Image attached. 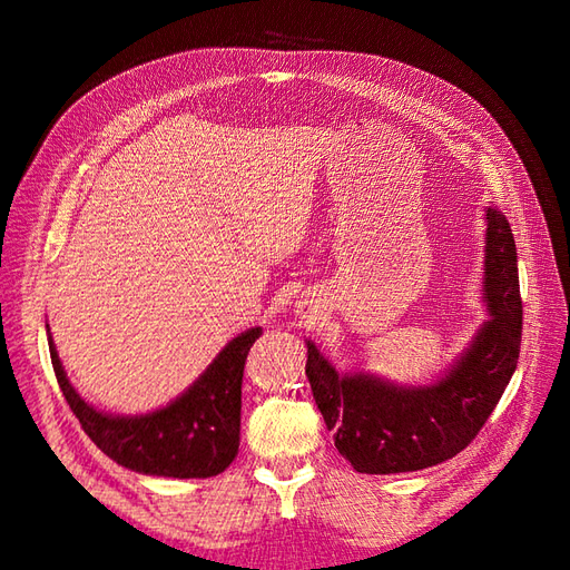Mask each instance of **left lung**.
Listing matches in <instances>:
<instances>
[{
  "label": "left lung",
  "instance_id": "1",
  "mask_svg": "<svg viewBox=\"0 0 570 570\" xmlns=\"http://www.w3.org/2000/svg\"><path fill=\"white\" fill-rule=\"evenodd\" d=\"M485 298L492 318L458 365L431 386L343 377L308 343L306 377L337 453L357 472L392 475L451 460L485 426L517 370L522 345L517 247L507 217L488 210Z\"/></svg>",
  "mask_w": 570,
  "mask_h": 570
}]
</instances>
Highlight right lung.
<instances>
[{
    "label": "right lung",
    "mask_w": 570,
    "mask_h": 570,
    "mask_svg": "<svg viewBox=\"0 0 570 570\" xmlns=\"http://www.w3.org/2000/svg\"><path fill=\"white\" fill-rule=\"evenodd\" d=\"M259 335L262 328L242 333L184 396L154 414L131 419L107 416L85 404L60 367L53 341H48V347L60 392L82 431L105 455L144 475L213 478L237 455L242 377L249 347Z\"/></svg>",
    "instance_id": "add662e5"
}]
</instances>
